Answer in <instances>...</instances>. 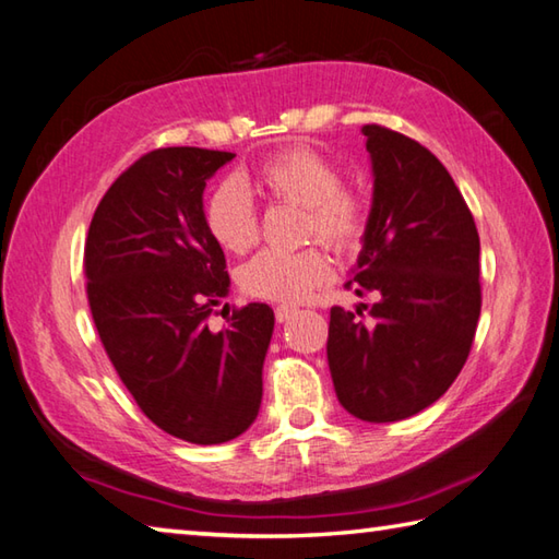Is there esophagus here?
Instances as JSON below:
<instances>
[{"label": "esophagus", "mask_w": 559, "mask_h": 559, "mask_svg": "<svg viewBox=\"0 0 559 559\" xmlns=\"http://www.w3.org/2000/svg\"><path fill=\"white\" fill-rule=\"evenodd\" d=\"M296 312H298L296 306H276V320H278V322H286V320H290Z\"/></svg>", "instance_id": "esophagus-1"}]
</instances>
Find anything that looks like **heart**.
Here are the masks:
<instances>
[{"label": "heart", "instance_id": "heart-1", "mask_svg": "<svg viewBox=\"0 0 559 559\" xmlns=\"http://www.w3.org/2000/svg\"><path fill=\"white\" fill-rule=\"evenodd\" d=\"M253 186L273 202L302 207V235L318 237L334 251L357 249L369 227V200L342 182V170L320 151L288 146L261 160ZM210 237L229 253H247L259 241V215L237 180H222L205 202ZM330 276L320 249L261 251L239 269V286L251 298L302 300Z\"/></svg>", "mask_w": 559, "mask_h": 559}]
</instances>
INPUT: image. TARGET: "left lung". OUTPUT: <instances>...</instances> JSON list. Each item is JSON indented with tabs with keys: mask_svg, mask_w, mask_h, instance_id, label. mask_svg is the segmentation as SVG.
<instances>
[{
	"mask_svg": "<svg viewBox=\"0 0 559 559\" xmlns=\"http://www.w3.org/2000/svg\"><path fill=\"white\" fill-rule=\"evenodd\" d=\"M361 134L373 205L347 288L377 302L330 310L328 361L344 411L393 423L438 401L469 357L481 312L479 231L438 156L389 127L364 124Z\"/></svg>",
	"mask_w": 559,
	"mask_h": 559,
	"instance_id": "obj_1",
	"label": "left lung"
}]
</instances>
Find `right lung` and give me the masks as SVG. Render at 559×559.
Listing matches in <instances>:
<instances>
[{"instance_id":"right-lung-1","label":"right lung","mask_w":559,"mask_h":559,"mask_svg":"<svg viewBox=\"0 0 559 559\" xmlns=\"http://www.w3.org/2000/svg\"><path fill=\"white\" fill-rule=\"evenodd\" d=\"M235 154L156 148L111 182L85 239L87 302L103 347L146 418L192 444L239 438L257 420L273 334L266 302L212 308L229 290L202 190Z\"/></svg>"}]
</instances>
